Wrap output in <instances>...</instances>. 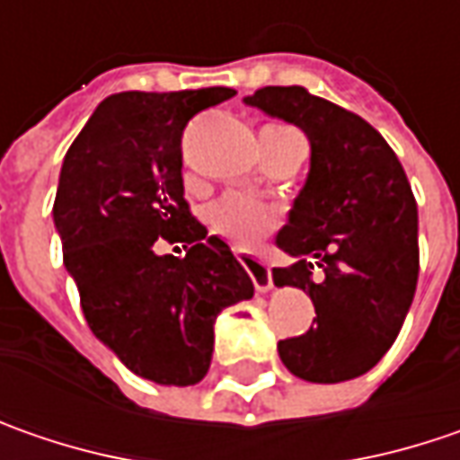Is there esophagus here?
I'll return each mask as SVG.
<instances>
[{
  "label": "esophagus",
  "mask_w": 460,
  "mask_h": 460,
  "mask_svg": "<svg viewBox=\"0 0 460 460\" xmlns=\"http://www.w3.org/2000/svg\"><path fill=\"white\" fill-rule=\"evenodd\" d=\"M236 257H239V262L247 268V272L252 275V283H254V288L260 290V293H268L272 288V272L270 268L262 262V260H257V257H252L250 252L239 250L236 252Z\"/></svg>",
  "instance_id": "1"
}]
</instances>
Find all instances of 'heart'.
Masks as SVG:
<instances>
[{
  "label": "heart",
  "mask_w": 460,
  "mask_h": 460,
  "mask_svg": "<svg viewBox=\"0 0 460 460\" xmlns=\"http://www.w3.org/2000/svg\"><path fill=\"white\" fill-rule=\"evenodd\" d=\"M210 226L234 244L250 247L275 229L278 213L247 195H226L208 208Z\"/></svg>",
  "instance_id": "1"
}]
</instances>
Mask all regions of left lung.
<instances>
[{
  "label": "left lung",
  "mask_w": 460,
  "mask_h": 460,
  "mask_svg": "<svg viewBox=\"0 0 460 460\" xmlns=\"http://www.w3.org/2000/svg\"><path fill=\"white\" fill-rule=\"evenodd\" d=\"M244 105L306 133L309 174L275 244L293 257L278 288L309 293L316 327L278 342L283 366L311 384L368 373L411 306L420 250L417 203L384 136L306 87H262Z\"/></svg>",
  "instance_id": "8db88e82"
}]
</instances>
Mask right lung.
I'll use <instances>...</instances> for the list:
<instances>
[{"instance_id": "obj_1", "label": "right lung", "mask_w": 460, "mask_h": 460, "mask_svg": "<svg viewBox=\"0 0 460 460\" xmlns=\"http://www.w3.org/2000/svg\"><path fill=\"white\" fill-rule=\"evenodd\" d=\"M236 92H118L92 112L64 156L53 224L92 334L159 386L203 381L221 311L254 296L221 236L192 218L182 188V130ZM167 238L185 258L156 255Z\"/></svg>"}]
</instances>
